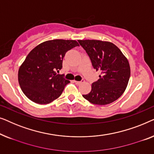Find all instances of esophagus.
Wrapping results in <instances>:
<instances>
[{"instance_id":"esophagus-1","label":"esophagus","mask_w":154,"mask_h":154,"mask_svg":"<svg viewBox=\"0 0 154 154\" xmlns=\"http://www.w3.org/2000/svg\"><path fill=\"white\" fill-rule=\"evenodd\" d=\"M74 82H75V84H80L84 82V80H82V81H75V80Z\"/></svg>"}]
</instances>
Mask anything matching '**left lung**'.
Instances as JSON below:
<instances>
[{
	"label": "left lung",
	"mask_w": 154,
	"mask_h": 154,
	"mask_svg": "<svg viewBox=\"0 0 154 154\" xmlns=\"http://www.w3.org/2000/svg\"><path fill=\"white\" fill-rule=\"evenodd\" d=\"M89 56L92 66L100 72L99 79L91 84L89 94L83 97L95 105H105L121 96L131 76L128 58L112 42L98 40H79Z\"/></svg>",
	"instance_id": "left-lung-1"
}]
</instances>
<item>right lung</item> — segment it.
Instances as JSON below:
<instances>
[{
	"label": "right lung",
	"mask_w": 154,
	"mask_h": 154,
	"mask_svg": "<svg viewBox=\"0 0 154 154\" xmlns=\"http://www.w3.org/2000/svg\"><path fill=\"white\" fill-rule=\"evenodd\" d=\"M79 46L76 40L55 39L33 48L19 67L18 81L26 96L37 104H48L61 95L70 81L57 75L66 53Z\"/></svg>",
	"instance_id": "obj_1"
}]
</instances>
